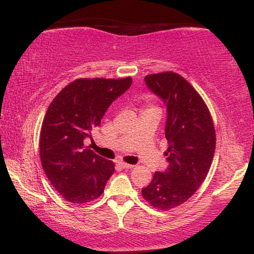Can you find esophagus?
<instances>
[{"mask_svg":"<svg viewBox=\"0 0 254 254\" xmlns=\"http://www.w3.org/2000/svg\"><path fill=\"white\" fill-rule=\"evenodd\" d=\"M118 164H119V166H121V168H123V169H131L134 166V165L127 164V163H124V162H119V163H118Z\"/></svg>","mask_w":254,"mask_h":254,"instance_id":"obj_1","label":"esophagus"}]
</instances>
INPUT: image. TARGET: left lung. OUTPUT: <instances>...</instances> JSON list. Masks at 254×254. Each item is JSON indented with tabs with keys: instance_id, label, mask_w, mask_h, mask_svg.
I'll list each match as a JSON object with an SVG mask.
<instances>
[{
	"instance_id": "1",
	"label": "left lung",
	"mask_w": 254,
	"mask_h": 254,
	"mask_svg": "<svg viewBox=\"0 0 254 254\" xmlns=\"http://www.w3.org/2000/svg\"><path fill=\"white\" fill-rule=\"evenodd\" d=\"M144 82L166 106L169 165L164 172H155L142 195L152 207L169 210L189 200L206 179L216 135L207 105L185 78L165 71L147 75Z\"/></svg>"
}]
</instances>
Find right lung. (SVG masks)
<instances>
[{
    "label": "right lung",
    "instance_id": "1",
    "mask_svg": "<svg viewBox=\"0 0 254 254\" xmlns=\"http://www.w3.org/2000/svg\"><path fill=\"white\" fill-rule=\"evenodd\" d=\"M130 85V77L78 78L62 89L48 107L40 133L41 165L69 202L96 200L113 175V162L85 149L84 140L91 137L111 104Z\"/></svg>",
    "mask_w": 254,
    "mask_h": 254
}]
</instances>
